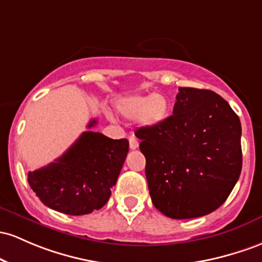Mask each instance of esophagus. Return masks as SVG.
<instances>
[{
	"label": "esophagus",
	"instance_id": "1",
	"mask_svg": "<svg viewBox=\"0 0 262 262\" xmlns=\"http://www.w3.org/2000/svg\"><path fill=\"white\" fill-rule=\"evenodd\" d=\"M138 146H139V143H138V140L136 139V138L134 137L129 138V148H130L132 150H134V149H137Z\"/></svg>",
	"mask_w": 262,
	"mask_h": 262
}]
</instances>
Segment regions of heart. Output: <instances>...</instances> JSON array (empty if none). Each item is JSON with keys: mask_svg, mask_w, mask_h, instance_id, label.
Segmentation results:
<instances>
[{"mask_svg": "<svg viewBox=\"0 0 262 262\" xmlns=\"http://www.w3.org/2000/svg\"><path fill=\"white\" fill-rule=\"evenodd\" d=\"M116 111L128 119H137L145 128L163 124L170 114V103L163 94H134L118 99Z\"/></svg>", "mask_w": 262, "mask_h": 262, "instance_id": "obj_1", "label": "heart"}]
</instances>
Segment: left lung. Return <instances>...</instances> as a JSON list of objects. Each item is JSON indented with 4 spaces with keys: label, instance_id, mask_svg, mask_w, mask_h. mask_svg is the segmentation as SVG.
<instances>
[{
    "label": "left lung",
    "instance_id": "1",
    "mask_svg": "<svg viewBox=\"0 0 262 262\" xmlns=\"http://www.w3.org/2000/svg\"><path fill=\"white\" fill-rule=\"evenodd\" d=\"M153 205L171 219L208 215L225 203L243 166L241 123L209 89L179 88L173 116L140 128Z\"/></svg>",
    "mask_w": 262,
    "mask_h": 262
}]
</instances>
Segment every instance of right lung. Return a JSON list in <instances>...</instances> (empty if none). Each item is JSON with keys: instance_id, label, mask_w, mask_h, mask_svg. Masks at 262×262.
Here are the masks:
<instances>
[{"instance_id": "right-lung-1", "label": "right lung", "mask_w": 262, "mask_h": 262, "mask_svg": "<svg viewBox=\"0 0 262 262\" xmlns=\"http://www.w3.org/2000/svg\"><path fill=\"white\" fill-rule=\"evenodd\" d=\"M97 124L89 122L88 128ZM129 150L126 139L84 132L53 163L28 173V184L48 208L68 215H85L107 204L111 189Z\"/></svg>"}]
</instances>
